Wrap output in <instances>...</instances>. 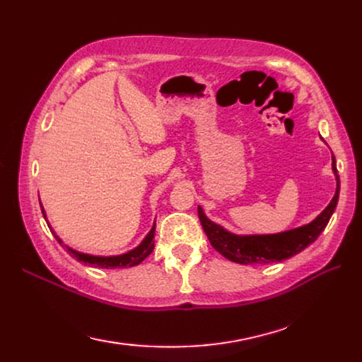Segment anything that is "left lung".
<instances>
[{"label": "left lung", "instance_id": "1", "mask_svg": "<svg viewBox=\"0 0 362 362\" xmlns=\"http://www.w3.org/2000/svg\"><path fill=\"white\" fill-rule=\"evenodd\" d=\"M333 170L337 173V163H334L333 156ZM338 180V189L334 193L330 204L324 209L322 214L304 227L295 228V230H288L276 235H253V236H238L233 233H228L221 226L211 223L209 218H206L204 211L198 207V216L202 228L209 238L210 244L214 249L230 259L233 262L240 264H270L284 261L287 258L295 257L296 253L303 252L307 245L316 241V238L321 235V232L327 226L332 214L337 207L338 197H339V176Z\"/></svg>", "mask_w": 362, "mask_h": 362}]
</instances>
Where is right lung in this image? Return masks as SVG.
Segmentation results:
<instances>
[{"mask_svg": "<svg viewBox=\"0 0 362 362\" xmlns=\"http://www.w3.org/2000/svg\"><path fill=\"white\" fill-rule=\"evenodd\" d=\"M42 210V209H41ZM42 215H44V210H42ZM46 218V216H44ZM55 235V233H54ZM153 236H155V227L148 233L144 241L141 243L136 249L130 250L129 253L124 255H119V257H90V255H84V253H79L75 252L72 249H69L70 257H74L75 259H78L79 262H86V264H90V266H96V267H103V269H121V267H134L138 266L141 261H144L148 255L152 253L153 250ZM55 238L58 240L59 244L61 243L59 238L55 235Z\"/></svg>", "mask_w": 362, "mask_h": 362, "instance_id": "right-lung-1", "label": "right lung"}]
</instances>
